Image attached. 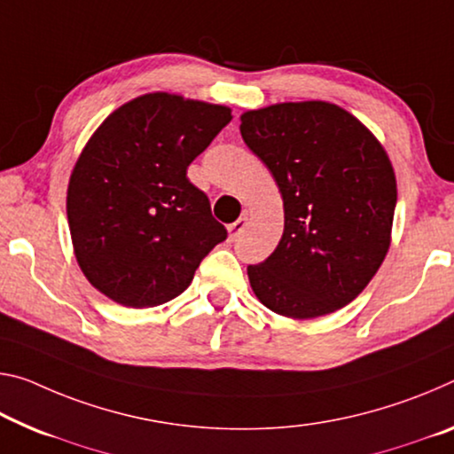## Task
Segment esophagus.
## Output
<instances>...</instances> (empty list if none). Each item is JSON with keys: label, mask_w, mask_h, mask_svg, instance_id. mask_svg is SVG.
Returning a JSON list of instances; mask_svg holds the SVG:
<instances>
[{"label": "esophagus", "mask_w": 454, "mask_h": 454, "mask_svg": "<svg viewBox=\"0 0 454 454\" xmlns=\"http://www.w3.org/2000/svg\"><path fill=\"white\" fill-rule=\"evenodd\" d=\"M248 226V215H242V218H239L234 222V224L228 226V232H230V240H239V236L244 232V228Z\"/></svg>", "instance_id": "esophagus-1"}]
</instances>
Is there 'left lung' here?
Segmentation results:
<instances>
[{
    "label": "left lung",
    "instance_id": "obj_1",
    "mask_svg": "<svg viewBox=\"0 0 454 454\" xmlns=\"http://www.w3.org/2000/svg\"><path fill=\"white\" fill-rule=\"evenodd\" d=\"M242 139L283 196L285 230L248 280L264 307L315 319L351 303L392 240L395 176L362 121L325 100L278 103L240 117Z\"/></svg>",
    "mask_w": 454,
    "mask_h": 454
}]
</instances>
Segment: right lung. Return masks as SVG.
Here are the masks:
<instances>
[{
	"instance_id": "add662e5",
	"label": "right lung",
	"mask_w": 454,
	"mask_h": 454,
	"mask_svg": "<svg viewBox=\"0 0 454 454\" xmlns=\"http://www.w3.org/2000/svg\"><path fill=\"white\" fill-rule=\"evenodd\" d=\"M232 121L224 105L169 92L129 100L86 143L67 214L89 283L123 307H157L188 289L226 228L188 165Z\"/></svg>"
}]
</instances>
